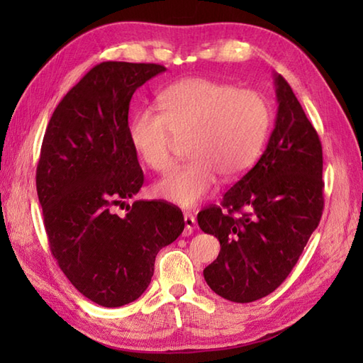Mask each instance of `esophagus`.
<instances>
[{
	"label": "esophagus",
	"instance_id": "1",
	"mask_svg": "<svg viewBox=\"0 0 363 363\" xmlns=\"http://www.w3.org/2000/svg\"><path fill=\"white\" fill-rule=\"evenodd\" d=\"M184 223H186V229H184V235L194 234L196 228V220L191 213H184Z\"/></svg>",
	"mask_w": 363,
	"mask_h": 363
}]
</instances>
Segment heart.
Instances as JSON below:
<instances>
[{
	"mask_svg": "<svg viewBox=\"0 0 363 363\" xmlns=\"http://www.w3.org/2000/svg\"><path fill=\"white\" fill-rule=\"evenodd\" d=\"M160 111H138L129 125V140L150 168L173 167L177 140L189 142L186 165L156 184V195L181 207L209 196L218 176L235 179L248 172L265 143L272 123L267 99L259 91L233 84L190 78L159 96Z\"/></svg>",
	"mask_w": 363,
	"mask_h": 363,
	"instance_id": "obj_1",
	"label": "heart"
}]
</instances>
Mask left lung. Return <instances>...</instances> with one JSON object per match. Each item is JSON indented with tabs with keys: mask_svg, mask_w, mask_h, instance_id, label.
Masks as SVG:
<instances>
[{
	"mask_svg": "<svg viewBox=\"0 0 363 363\" xmlns=\"http://www.w3.org/2000/svg\"><path fill=\"white\" fill-rule=\"evenodd\" d=\"M274 129L257 164L198 213V225L220 240L218 257L204 268L221 298L252 303L274 291L317 229L323 199V150L317 130L289 82L274 73ZM245 210L242 213L241 211ZM242 215L235 219L233 213Z\"/></svg>",
	"mask_w": 363,
	"mask_h": 363,
	"instance_id": "left-lung-1",
	"label": "left lung"
}]
</instances>
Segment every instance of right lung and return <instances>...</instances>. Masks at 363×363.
Instances as JSON below:
<instances>
[{"label":"right lung","mask_w":363,"mask_h":363,"mask_svg":"<svg viewBox=\"0 0 363 363\" xmlns=\"http://www.w3.org/2000/svg\"><path fill=\"white\" fill-rule=\"evenodd\" d=\"M165 67L103 62L52 112L37 165V195L54 259L84 296L103 307L133 303L154 262L184 230L182 212L134 198L143 186L128 113L134 91ZM127 206L120 218L114 207Z\"/></svg>","instance_id":"1"}]
</instances>
